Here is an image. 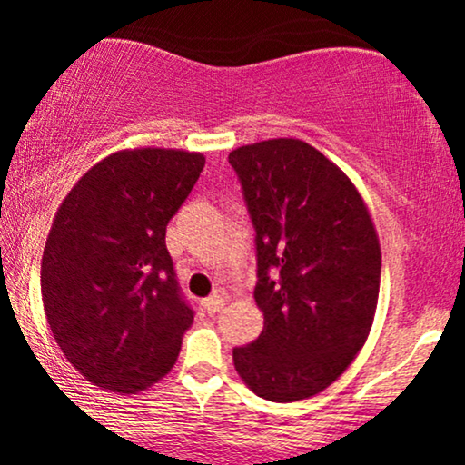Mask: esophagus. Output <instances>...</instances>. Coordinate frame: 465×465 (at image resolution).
Instances as JSON below:
<instances>
[{
  "mask_svg": "<svg viewBox=\"0 0 465 465\" xmlns=\"http://www.w3.org/2000/svg\"><path fill=\"white\" fill-rule=\"evenodd\" d=\"M224 304H226V296L213 294L205 301V309L209 311V313H218V311L224 309Z\"/></svg>",
  "mask_w": 465,
  "mask_h": 465,
  "instance_id": "obj_1",
  "label": "esophagus"
}]
</instances>
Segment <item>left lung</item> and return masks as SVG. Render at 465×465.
<instances>
[{"label":"left lung","instance_id":"obj_1","mask_svg":"<svg viewBox=\"0 0 465 465\" xmlns=\"http://www.w3.org/2000/svg\"><path fill=\"white\" fill-rule=\"evenodd\" d=\"M256 228L264 330L234 347L239 377L271 402L332 385L368 339L381 285V247L353 182L313 145L269 139L232 150Z\"/></svg>","mask_w":465,"mask_h":465}]
</instances>
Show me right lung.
<instances>
[{
	"instance_id": "right-lung-1",
	"label": "right lung",
	"mask_w": 465,
	"mask_h": 465,
	"mask_svg": "<svg viewBox=\"0 0 465 465\" xmlns=\"http://www.w3.org/2000/svg\"><path fill=\"white\" fill-rule=\"evenodd\" d=\"M205 156L120 150L63 199L42 256V302L61 351L101 390L137 393L177 361L194 311L164 234Z\"/></svg>"
}]
</instances>
